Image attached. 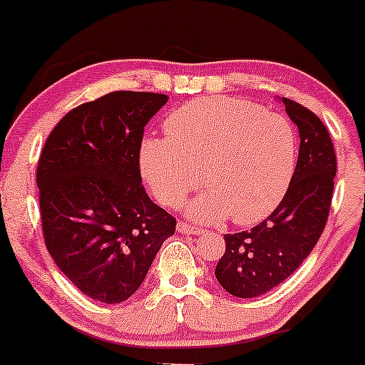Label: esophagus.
Returning <instances> with one entry per match:
<instances>
[{"mask_svg": "<svg viewBox=\"0 0 365 365\" xmlns=\"http://www.w3.org/2000/svg\"><path fill=\"white\" fill-rule=\"evenodd\" d=\"M176 230H178L180 234H183V235H190V234L197 235V234H202V232H204L202 228L190 225V223H187V222H178V225H176Z\"/></svg>", "mask_w": 365, "mask_h": 365, "instance_id": "1", "label": "esophagus"}]
</instances>
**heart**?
<instances>
[{"instance_id": "heart-1", "label": "heart", "mask_w": 365, "mask_h": 365, "mask_svg": "<svg viewBox=\"0 0 365 365\" xmlns=\"http://www.w3.org/2000/svg\"><path fill=\"white\" fill-rule=\"evenodd\" d=\"M168 138L149 137L140 149L142 173L155 197L180 206L202 182L210 194L192 204L201 220L259 222L286 194L296 166L289 119L235 97L187 102L164 121Z\"/></svg>"}]
</instances>
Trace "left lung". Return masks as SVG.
<instances>
[{"mask_svg":"<svg viewBox=\"0 0 365 365\" xmlns=\"http://www.w3.org/2000/svg\"><path fill=\"white\" fill-rule=\"evenodd\" d=\"M282 102L302 138L293 178L262 223L223 235L225 253L215 268L223 289L237 298H256L284 282L312 253L329 218L336 175L329 131L310 109Z\"/></svg>","mask_w":365,"mask_h":365,"instance_id":"1","label":"left lung"}]
</instances>
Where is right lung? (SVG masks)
Returning a JSON list of instances; mask_svg holds the SVG:
<instances>
[{
	"label": "right lung",
	"instance_id": "add662e5",
	"mask_svg": "<svg viewBox=\"0 0 365 365\" xmlns=\"http://www.w3.org/2000/svg\"><path fill=\"white\" fill-rule=\"evenodd\" d=\"M168 95L112 91L67 112L36 170L43 237L81 293L114 305L145 279L176 218L150 201L140 175L145 124Z\"/></svg>",
	"mask_w": 365,
	"mask_h": 365
}]
</instances>
